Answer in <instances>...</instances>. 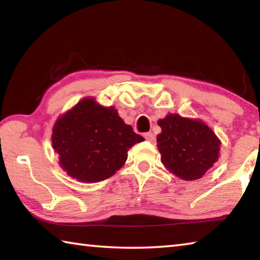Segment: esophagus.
<instances>
[{
    "instance_id": "obj_1",
    "label": "esophagus",
    "mask_w": 260,
    "mask_h": 260,
    "mask_svg": "<svg viewBox=\"0 0 260 260\" xmlns=\"http://www.w3.org/2000/svg\"><path fill=\"white\" fill-rule=\"evenodd\" d=\"M144 139L150 141V142H153V141H155V135H153L151 132H148V133L144 134Z\"/></svg>"
}]
</instances>
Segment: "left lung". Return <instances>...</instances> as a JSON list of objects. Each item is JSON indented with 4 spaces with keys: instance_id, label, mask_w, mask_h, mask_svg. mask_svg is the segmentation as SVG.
Returning a JSON list of instances; mask_svg holds the SVG:
<instances>
[{
    "instance_id": "obj_1",
    "label": "left lung",
    "mask_w": 260,
    "mask_h": 260,
    "mask_svg": "<svg viewBox=\"0 0 260 260\" xmlns=\"http://www.w3.org/2000/svg\"><path fill=\"white\" fill-rule=\"evenodd\" d=\"M160 160L171 173L192 181L201 179L219 158L220 140L202 120L170 113L158 120Z\"/></svg>"
}]
</instances>
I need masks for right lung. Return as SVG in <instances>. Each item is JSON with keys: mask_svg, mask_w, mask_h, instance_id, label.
<instances>
[{"mask_svg": "<svg viewBox=\"0 0 260 260\" xmlns=\"http://www.w3.org/2000/svg\"><path fill=\"white\" fill-rule=\"evenodd\" d=\"M142 141L114 107H102L91 98L60 116L51 135L60 167L81 182L112 177L125 164L128 149Z\"/></svg>", "mask_w": 260, "mask_h": 260, "instance_id": "right-lung-1", "label": "right lung"}]
</instances>
